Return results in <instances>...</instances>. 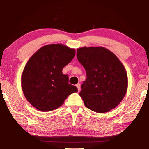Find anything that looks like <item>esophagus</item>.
<instances>
[{
  "label": "esophagus",
  "instance_id": "obj_1",
  "mask_svg": "<svg viewBox=\"0 0 149 149\" xmlns=\"http://www.w3.org/2000/svg\"><path fill=\"white\" fill-rule=\"evenodd\" d=\"M76 87L77 88L78 91H79L81 90V85H80V84H76Z\"/></svg>",
  "mask_w": 149,
  "mask_h": 149
}]
</instances>
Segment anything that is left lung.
Segmentation results:
<instances>
[{"mask_svg": "<svg viewBox=\"0 0 149 149\" xmlns=\"http://www.w3.org/2000/svg\"><path fill=\"white\" fill-rule=\"evenodd\" d=\"M77 58L86 72L79 93L84 105L100 113L116 107L128 85L127 72L119 59L102 47L77 49Z\"/></svg>", "mask_w": 149, "mask_h": 149, "instance_id": "1", "label": "left lung"}]
</instances>
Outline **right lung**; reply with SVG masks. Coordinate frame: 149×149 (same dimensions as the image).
<instances>
[{
    "label": "right lung",
    "mask_w": 149,
    "mask_h": 149,
    "mask_svg": "<svg viewBox=\"0 0 149 149\" xmlns=\"http://www.w3.org/2000/svg\"><path fill=\"white\" fill-rule=\"evenodd\" d=\"M75 50L62 44L42 47L31 57L22 72V89L31 105L41 111L61 106L69 95L77 92L62 70L74 59Z\"/></svg>",
    "instance_id": "right-lung-1"
}]
</instances>
